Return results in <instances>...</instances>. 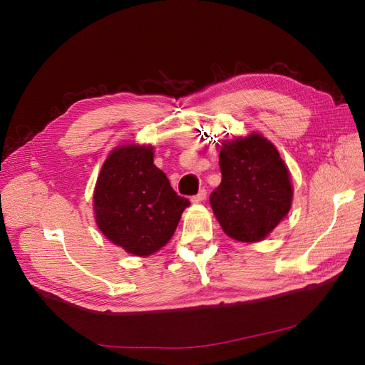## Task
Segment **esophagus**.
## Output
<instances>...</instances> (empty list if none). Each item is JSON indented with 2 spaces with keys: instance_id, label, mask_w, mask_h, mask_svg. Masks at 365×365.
<instances>
[{
  "instance_id": "esophagus-1",
  "label": "esophagus",
  "mask_w": 365,
  "mask_h": 365,
  "mask_svg": "<svg viewBox=\"0 0 365 365\" xmlns=\"http://www.w3.org/2000/svg\"><path fill=\"white\" fill-rule=\"evenodd\" d=\"M205 196H207V190L201 189L195 196H192V202H201L205 200Z\"/></svg>"
}]
</instances>
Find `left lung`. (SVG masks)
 <instances>
[{
	"instance_id": "8db88e82",
	"label": "left lung",
	"mask_w": 365,
	"mask_h": 365,
	"mask_svg": "<svg viewBox=\"0 0 365 365\" xmlns=\"http://www.w3.org/2000/svg\"><path fill=\"white\" fill-rule=\"evenodd\" d=\"M222 181L210 204L225 233L240 242L267 237L288 215L289 172L271 141L259 134L224 143L219 155Z\"/></svg>"
}]
</instances>
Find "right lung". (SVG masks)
Segmentation results:
<instances>
[{
  "instance_id": "obj_1",
  "label": "right lung",
  "mask_w": 365,
  "mask_h": 365,
  "mask_svg": "<svg viewBox=\"0 0 365 365\" xmlns=\"http://www.w3.org/2000/svg\"><path fill=\"white\" fill-rule=\"evenodd\" d=\"M187 197L176 193L153 164L152 146H121L102 165L94 190L96 222L113 244L150 256L168 244Z\"/></svg>"
}]
</instances>
